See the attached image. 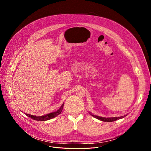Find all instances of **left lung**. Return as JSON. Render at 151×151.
Segmentation results:
<instances>
[{
    "label": "left lung",
    "instance_id": "left-lung-1",
    "mask_svg": "<svg viewBox=\"0 0 151 151\" xmlns=\"http://www.w3.org/2000/svg\"><path fill=\"white\" fill-rule=\"evenodd\" d=\"M90 115H92L93 117L100 120V121H104V122H113V121H116V120H118V119H122L124 117H125L128 114L124 115V116H119V117H111V118H104V117H101V116H97V115H93L90 113Z\"/></svg>",
    "mask_w": 151,
    "mask_h": 151
}]
</instances>
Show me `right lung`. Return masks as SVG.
<instances>
[{"instance_id":"1","label":"right lung","mask_w":151,"mask_h":151,"mask_svg":"<svg viewBox=\"0 0 151 151\" xmlns=\"http://www.w3.org/2000/svg\"><path fill=\"white\" fill-rule=\"evenodd\" d=\"M63 106H64V104H63L61 105V106L60 107V108L58 110H57V111H55V112H51V113L46 114L45 115H42V116H36L32 115L27 114H24L26 115H27V116H29V118H32V119H33L34 120H36V121H47V120H50V119H51L52 118H54L57 116L59 114H60L61 112H62V110H63Z\"/></svg>"}]
</instances>
